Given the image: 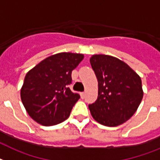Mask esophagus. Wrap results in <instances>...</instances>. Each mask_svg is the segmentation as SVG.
Wrapping results in <instances>:
<instances>
[{
    "mask_svg": "<svg viewBox=\"0 0 160 160\" xmlns=\"http://www.w3.org/2000/svg\"><path fill=\"white\" fill-rule=\"evenodd\" d=\"M80 96H81V98H84V97H85V93H84V92L80 93Z\"/></svg>",
    "mask_w": 160,
    "mask_h": 160,
    "instance_id": "34e87169",
    "label": "esophagus"
}]
</instances>
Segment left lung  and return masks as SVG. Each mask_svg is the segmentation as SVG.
I'll list each match as a JSON object with an SVG mask.
<instances>
[{
    "label": "left lung",
    "mask_w": 160,
    "mask_h": 160,
    "mask_svg": "<svg viewBox=\"0 0 160 160\" xmlns=\"http://www.w3.org/2000/svg\"><path fill=\"white\" fill-rule=\"evenodd\" d=\"M90 64L98 80V98L89 105L102 125L117 127L133 116L143 98L141 77L125 62L108 55H93Z\"/></svg>",
    "instance_id": "8db88e82"
}]
</instances>
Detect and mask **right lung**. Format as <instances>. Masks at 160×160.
<instances>
[{
    "instance_id": "add662e5",
    "label": "right lung",
    "mask_w": 160,
    "mask_h": 160,
    "mask_svg": "<svg viewBox=\"0 0 160 160\" xmlns=\"http://www.w3.org/2000/svg\"><path fill=\"white\" fill-rule=\"evenodd\" d=\"M84 55L61 52L50 56L26 74L20 90L21 100L28 115L43 126H53L70 116L79 93L68 87L71 72Z\"/></svg>"
}]
</instances>
